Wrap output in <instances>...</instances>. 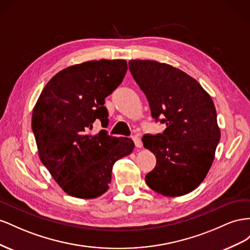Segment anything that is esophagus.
Instances as JSON below:
<instances>
[{
    "label": "esophagus",
    "instance_id": "obj_1",
    "mask_svg": "<svg viewBox=\"0 0 250 250\" xmlns=\"http://www.w3.org/2000/svg\"><path fill=\"white\" fill-rule=\"evenodd\" d=\"M132 139H133V141H134L135 146H136L137 148H140V147L142 146V142H141L140 138L137 136V135H135V136H133Z\"/></svg>",
    "mask_w": 250,
    "mask_h": 250
}]
</instances>
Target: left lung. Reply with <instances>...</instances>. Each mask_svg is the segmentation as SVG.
<instances>
[{"label": "left lung", "instance_id": "8db88e82", "mask_svg": "<svg viewBox=\"0 0 250 250\" xmlns=\"http://www.w3.org/2000/svg\"><path fill=\"white\" fill-rule=\"evenodd\" d=\"M129 69L152 117L167 125L162 134L142 137L156 157L146 182L162 196L187 195L208 175L221 137L212 99L195 78L167 63L133 60Z\"/></svg>", "mask_w": 250, "mask_h": 250}]
</instances>
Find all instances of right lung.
I'll return each mask as SVG.
<instances>
[{
    "mask_svg": "<svg viewBox=\"0 0 250 250\" xmlns=\"http://www.w3.org/2000/svg\"><path fill=\"white\" fill-rule=\"evenodd\" d=\"M125 60L77 63L55 74L42 89L32 113L40 159L66 194L93 199L108 190L114 163L134 149L130 138L90 131L108 125L104 98L123 82Z\"/></svg>",
    "mask_w": 250,
    "mask_h": 250,
    "instance_id": "right-lung-1",
    "label": "right lung"
}]
</instances>
